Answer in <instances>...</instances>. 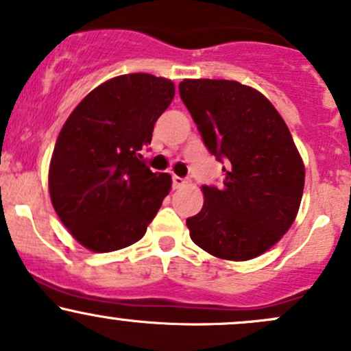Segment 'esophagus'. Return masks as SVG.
Returning a JSON list of instances; mask_svg holds the SVG:
<instances>
[{
    "instance_id": "1",
    "label": "esophagus",
    "mask_w": 351,
    "mask_h": 351,
    "mask_svg": "<svg viewBox=\"0 0 351 351\" xmlns=\"http://www.w3.org/2000/svg\"><path fill=\"white\" fill-rule=\"evenodd\" d=\"M184 184H186V180L182 178V176L173 175V188H175V190H180V188H183Z\"/></svg>"
}]
</instances>
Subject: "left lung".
<instances>
[{
	"mask_svg": "<svg viewBox=\"0 0 351 351\" xmlns=\"http://www.w3.org/2000/svg\"><path fill=\"white\" fill-rule=\"evenodd\" d=\"M180 96L211 155L221 186H202V211L186 219L199 248L252 260L288 232L298 213L305 167L287 123L260 91L230 80H184Z\"/></svg>",
	"mask_w": 351,
	"mask_h": 351,
	"instance_id": "obj_1",
	"label": "left lung"
}]
</instances>
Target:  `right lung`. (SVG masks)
<instances>
[{
  "mask_svg": "<svg viewBox=\"0 0 351 351\" xmlns=\"http://www.w3.org/2000/svg\"><path fill=\"white\" fill-rule=\"evenodd\" d=\"M175 84L148 73L111 78L73 110L49 163V196L69 233L91 252L136 243L169 193L171 176L141 161Z\"/></svg>",
  "mask_w": 351,
  "mask_h": 351,
  "instance_id": "right-lung-1",
  "label": "right lung"
}]
</instances>
